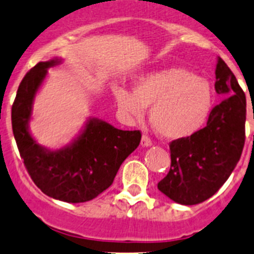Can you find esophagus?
<instances>
[{
	"mask_svg": "<svg viewBox=\"0 0 254 254\" xmlns=\"http://www.w3.org/2000/svg\"><path fill=\"white\" fill-rule=\"evenodd\" d=\"M141 145L143 147H150V146H152V141H151V139L147 136V135H142Z\"/></svg>",
	"mask_w": 254,
	"mask_h": 254,
	"instance_id": "1",
	"label": "esophagus"
}]
</instances>
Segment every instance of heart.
<instances>
[{"instance_id":"1","label":"heart","mask_w":254,"mask_h":254,"mask_svg":"<svg viewBox=\"0 0 254 254\" xmlns=\"http://www.w3.org/2000/svg\"><path fill=\"white\" fill-rule=\"evenodd\" d=\"M122 111L141 120L150 108L155 131L167 140L191 136L203 127L212 108V91L206 78L181 67L142 75L135 79L132 93L115 89Z\"/></svg>"}]
</instances>
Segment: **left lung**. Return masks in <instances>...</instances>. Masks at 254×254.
Returning a JSON list of instances; mask_svg holds the SVG:
<instances>
[{"instance_id": "left-lung-1", "label": "left lung", "mask_w": 254, "mask_h": 254, "mask_svg": "<svg viewBox=\"0 0 254 254\" xmlns=\"http://www.w3.org/2000/svg\"><path fill=\"white\" fill-rule=\"evenodd\" d=\"M215 76V91L224 99L210 112L205 127L170 143V172L157 184L182 205H195L214 195L235 170L245 145V92L221 58Z\"/></svg>"}]
</instances>
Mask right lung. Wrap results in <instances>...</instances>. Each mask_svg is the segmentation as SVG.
Masks as SVG:
<instances>
[{"label": "right lung", "mask_w": 254, "mask_h": 254, "mask_svg": "<svg viewBox=\"0 0 254 254\" xmlns=\"http://www.w3.org/2000/svg\"><path fill=\"white\" fill-rule=\"evenodd\" d=\"M61 63V59H51L27 72L12 106V129L35 186L50 198L84 203L112 186L122 163L139 146L141 132L120 130L98 118H89L68 145L58 150L39 145L29 131L33 104L49 68Z\"/></svg>", "instance_id": "1"}]
</instances>
